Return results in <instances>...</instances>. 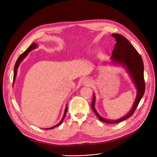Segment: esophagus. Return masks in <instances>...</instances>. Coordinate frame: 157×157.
Instances as JSON below:
<instances>
[{
	"label": "esophagus",
	"mask_w": 157,
	"mask_h": 157,
	"mask_svg": "<svg viewBox=\"0 0 157 157\" xmlns=\"http://www.w3.org/2000/svg\"><path fill=\"white\" fill-rule=\"evenodd\" d=\"M83 84L84 85H86V86H89V85H91V82H90L88 79H85L84 81H83Z\"/></svg>",
	"instance_id": "esophagus-1"
}]
</instances>
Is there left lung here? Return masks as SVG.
Segmentation results:
<instances>
[{
	"label": "left lung",
	"mask_w": 157,
	"mask_h": 157,
	"mask_svg": "<svg viewBox=\"0 0 157 157\" xmlns=\"http://www.w3.org/2000/svg\"><path fill=\"white\" fill-rule=\"evenodd\" d=\"M112 36L115 38L117 43L112 52V56L110 58V64L121 65L128 73L130 78L137 90V95L135 101L130 111L118 120H109L102 117L97 113L95 108V95L94 94L92 102V108L96 116L101 121L113 124L125 120L133 114L136 109L144 95L145 90V83L144 79V63L142 58L137 52L135 48L129 41L122 35L119 34H113Z\"/></svg>",
	"instance_id": "1"
}]
</instances>
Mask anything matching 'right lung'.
Returning a JSON list of instances; mask_svg holds the SVG:
<instances>
[{
  "label": "right lung",
  "instance_id": "add662e5",
  "mask_svg": "<svg viewBox=\"0 0 157 157\" xmlns=\"http://www.w3.org/2000/svg\"><path fill=\"white\" fill-rule=\"evenodd\" d=\"M37 47H38L37 44H36V43H33L27 48V50H26L25 52H23V53L18 57V59L17 61H16V63H15L14 68L13 82H14V81H15V79H16V74H17L18 68V67H19V65H20V63L24 60L25 58H26V56L28 55V54H29V52H31L32 50H33V49H34L37 48ZM67 104H66V105H65V111H64V113H63V117H62L61 121H60L59 123H58V124H56V125H55V126H53V127H50V128H44V129H45V130H50V129H53V128H55V127H58V126H59V125L61 124V123H62V121H63V120H64V118H65V115H66V113H67Z\"/></svg>",
  "mask_w": 157,
  "mask_h": 157
}]
</instances>
